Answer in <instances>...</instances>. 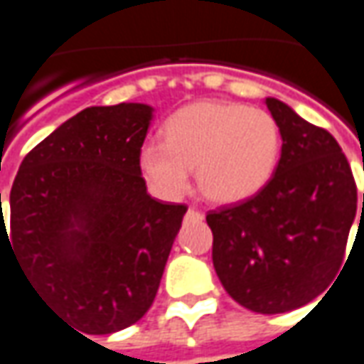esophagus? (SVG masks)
I'll use <instances>...</instances> for the list:
<instances>
[{
	"mask_svg": "<svg viewBox=\"0 0 364 364\" xmlns=\"http://www.w3.org/2000/svg\"><path fill=\"white\" fill-rule=\"evenodd\" d=\"M202 212H198L196 208H190V210H188V218H202Z\"/></svg>",
	"mask_w": 364,
	"mask_h": 364,
	"instance_id": "obj_1",
	"label": "esophagus"
}]
</instances>
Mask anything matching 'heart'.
<instances>
[{"label":"heart","mask_w":364,"mask_h":364,"mask_svg":"<svg viewBox=\"0 0 364 364\" xmlns=\"http://www.w3.org/2000/svg\"><path fill=\"white\" fill-rule=\"evenodd\" d=\"M164 142L140 149V170L158 194L180 196L196 168L200 190L214 202L254 196L272 178L282 136L269 112L228 101H200L174 112Z\"/></svg>","instance_id":"1"}]
</instances>
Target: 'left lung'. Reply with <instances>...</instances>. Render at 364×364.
I'll return each mask as SVG.
<instances>
[{
  "label": "left lung",
  "mask_w": 364,
  "mask_h": 364,
  "mask_svg": "<svg viewBox=\"0 0 364 364\" xmlns=\"http://www.w3.org/2000/svg\"><path fill=\"white\" fill-rule=\"evenodd\" d=\"M265 105L283 140L275 172L257 194L208 212L206 222L225 291L250 311L273 315L307 305L335 279L357 215V184L331 132L277 99Z\"/></svg>",
  "instance_id": "left-lung-1"
}]
</instances>
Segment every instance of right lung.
I'll list each match as a JSON object with an SVG mask.
<instances>
[{
  "instance_id": "right-lung-1",
  "label": "right lung",
  "mask_w": 364,
  "mask_h": 364,
  "mask_svg": "<svg viewBox=\"0 0 364 364\" xmlns=\"http://www.w3.org/2000/svg\"><path fill=\"white\" fill-rule=\"evenodd\" d=\"M152 107H89L23 158L9 194V245L47 305L87 335H109L154 301L184 204L146 192L140 149ZM4 218V212H1Z\"/></svg>"
}]
</instances>
